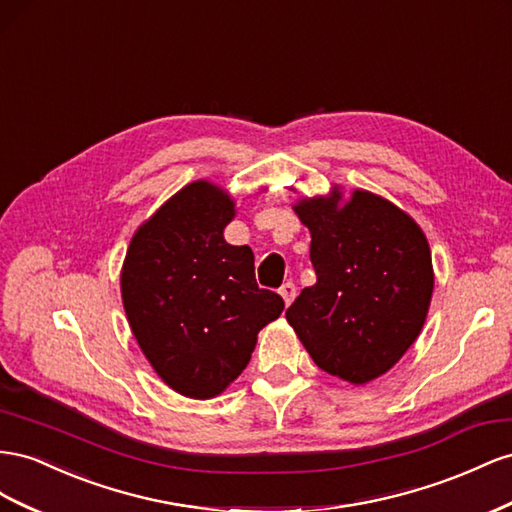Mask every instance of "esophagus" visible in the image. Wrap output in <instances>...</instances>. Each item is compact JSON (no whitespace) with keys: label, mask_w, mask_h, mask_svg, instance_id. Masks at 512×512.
Returning a JSON list of instances; mask_svg holds the SVG:
<instances>
[{"label":"esophagus","mask_w":512,"mask_h":512,"mask_svg":"<svg viewBox=\"0 0 512 512\" xmlns=\"http://www.w3.org/2000/svg\"><path fill=\"white\" fill-rule=\"evenodd\" d=\"M280 295H282V299H284L286 306H290V301H293V299H295V295H297V286H295L293 282H286V284H282V286H280Z\"/></svg>","instance_id":"esophagus-1"}]
</instances>
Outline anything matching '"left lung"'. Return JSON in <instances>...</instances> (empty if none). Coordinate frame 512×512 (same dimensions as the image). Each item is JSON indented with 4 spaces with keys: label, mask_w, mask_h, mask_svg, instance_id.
<instances>
[{
    "label": "left lung",
    "mask_w": 512,
    "mask_h": 512,
    "mask_svg": "<svg viewBox=\"0 0 512 512\" xmlns=\"http://www.w3.org/2000/svg\"><path fill=\"white\" fill-rule=\"evenodd\" d=\"M295 206L310 228L316 284L286 310L314 364L355 385L388 372L418 338L433 295L422 230L375 193Z\"/></svg>",
    "instance_id": "left-lung-1"
}]
</instances>
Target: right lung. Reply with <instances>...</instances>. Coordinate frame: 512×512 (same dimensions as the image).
I'll return each instance as SVG.
<instances>
[{"label": "right lung", "instance_id": "1", "mask_svg": "<svg viewBox=\"0 0 512 512\" xmlns=\"http://www.w3.org/2000/svg\"><path fill=\"white\" fill-rule=\"evenodd\" d=\"M234 215L226 193L196 181L135 232L122 269V301L133 336L172 390L211 398L247 366L258 331L284 310L260 288L254 254L228 245Z\"/></svg>", "mask_w": 512, "mask_h": 512}]
</instances>
